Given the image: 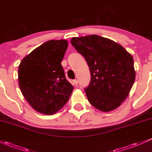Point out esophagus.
Listing matches in <instances>:
<instances>
[{"label":"esophagus","instance_id":"obj_1","mask_svg":"<svg viewBox=\"0 0 152 152\" xmlns=\"http://www.w3.org/2000/svg\"><path fill=\"white\" fill-rule=\"evenodd\" d=\"M73 84L74 85V86H77L78 85V81L77 80H74V81H73Z\"/></svg>","mask_w":152,"mask_h":152}]
</instances>
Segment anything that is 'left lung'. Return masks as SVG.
I'll return each instance as SVG.
<instances>
[{"instance_id":"left-lung-1","label":"left lung","mask_w":152,"mask_h":152,"mask_svg":"<svg viewBox=\"0 0 152 152\" xmlns=\"http://www.w3.org/2000/svg\"><path fill=\"white\" fill-rule=\"evenodd\" d=\"M71 43L89 67L91 81L85 92L90 104L104 112L118 107L135 80L132 56L118 43L97 35L74 37Z\"/></svg>"}]
</instances>
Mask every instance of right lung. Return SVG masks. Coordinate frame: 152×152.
<instances>
[{
	"label": "right lung",
	"mask_w": 152,
	"mask_h": 152,
	"mask_svg": "<svg viewBox=\"0 0 152 152\" xmlns=\"http://www.w3.org/2000/svg\"><path fill=\"white\" fill-rule=\"evenodd\" d=\"M67 48L66 40H50L26 56L18 66L20 89L38 112L54 114L74 90L61 64Z\"/></svg>",
	"instance_id": "1"
}]
</instances>
